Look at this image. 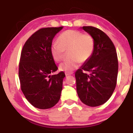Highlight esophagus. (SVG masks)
I'll use <instances>...</instances> for the list:
<instances>
[{
  "instance_id": "obj_1",
  "label": "esophagus",
  "mask_w": 133,
  "mask_h": 133,
  "mask_svg": "<svg viewBox=\"0 0 133 133\" xmlns=\"http://www.w3.org/2000/svg\"><path fill=\"white\" fill-rule=\"evenodd\" d=\"M73 74V72H65V76H69L70 75H72Z\"/></svg>"
}]
</instances>
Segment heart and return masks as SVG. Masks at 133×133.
<instances>
[{"label":"heart","mask_w":133,"mask_h":133,"mask_svg":"<svg viewBox=\"0 0 133 133\" xmlns=\"http://www.w3.org/2000/svg\"><path fill=\"white\" fill-rule=\"evenodd\" d=\"M59 42L51 46V54L56 62L63 59L65 51L71 58L60 64V70L70 72L78 67L79 62L84 63L91 58L94 49V40L88 33L78 30H67L58 38Z\"/></svg>","instance_id":"1"}]
</instances>
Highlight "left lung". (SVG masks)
<instances>
[{"instance_id":"obj_1","label":"left lung","mask_w":133,"mask_h":133,"mask_svg":"<svg viewBox=\"0 0 133 133\" xmlns=\"http://www.w3.org/2000/svg\"><path fill=\"white\" fill-rule=\"evenodd\" d=\"M81 28L92 36L94 49L91 58L75 72L77 92L85 105L98 107L109 100L116 88L117 55L112 41L103 31L91 26Z\"/></svg>"}]
</instances>
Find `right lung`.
Segmentation results:
<instances>
[{"label": "right lung", "instance_id": "right-lung-1", "mask_svg": "<svg viewBox=\"0 0 133 133\" xmlns=\"http://www.w3.org/2000/svg\"><path fill=\"white\" fill-rule=\"evenodd\" d=\"M63 28H43L28 38L21 52L19 68L21 88L28 102L41 109L50 108L59 102L63 72L51 75L58 69L51 54L53 39Z\"/></svg>", "mask_w": 133, "mask_h": 133}]
</instances>
